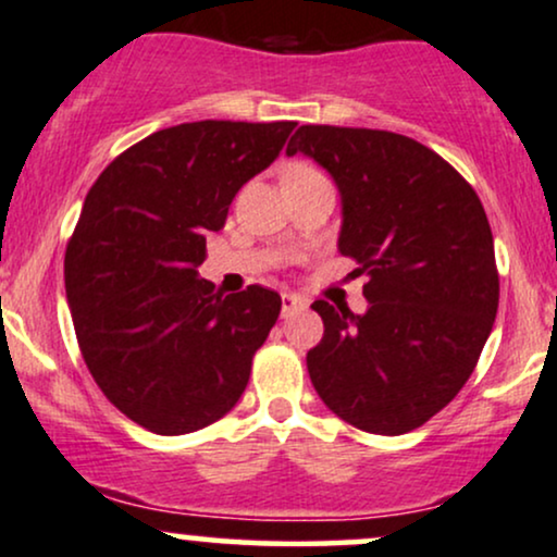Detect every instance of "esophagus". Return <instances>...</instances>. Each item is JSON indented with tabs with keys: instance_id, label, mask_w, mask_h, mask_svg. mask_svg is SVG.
<instances>
[{
	"instance_id": "esophagus-1",
	"label": "esophagus",
	"mask_w": 557,
	"mask_h": 557,
	"mask_svg": "<svg viewBox=\"0 0 557 557\" xmlns=\"http://www.w3.org/2000/svg\"><path fill=\"white\" fill-rule=\"evenodd\" d=\"M305 299L302 297H297V295H284L281 297V315H292V312H297V310H302L305 308Z\"/></svg>"
}]
</instances>
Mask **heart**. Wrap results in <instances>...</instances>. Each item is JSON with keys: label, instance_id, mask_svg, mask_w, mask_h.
Returning a JSON list of instances; mask_svg holds the SVG:
<instances>
[{"label": "heart", "instance_id": "1", "mask_svg": "<svg viewBox=\"0 0 557 557\" xmlns=\"http://www.w3.org/2000/svg\"><path fill=\"white\" fill-rule=\"evenodd\" d=\"M315 168L310 165H302V162H295V165H289L284 171V178H292V176H315Z\"/></svg>", "mask_w": 557, "mask_h": 557}]
</instances>
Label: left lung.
Instances as JSON below:
<instances>
[{
	"mask_svg": "<svg viewBox=\"0 0 557 557\" xmlns=\"http://www.w3.org/2000/svg\"><path fill=\"white\" fill-rule=\"evenodd\" d=\"M302 152L342 197L339 252L366 276L368 308L315 299L323 339L308 373L331 413L397 436L463 389L495 326V242L471 184L429 147L373 128L299 126Z\"/></svg>",
	"mask_w": 557,
	"mask_h": 557,
	"instance_id": "1",
	"label": "left lung"
}]
</instances>
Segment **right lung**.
<instances>
[{
	"mask_svg": "<svg viewBox=\"0 0 557 557\" xmlns=\"http://www.w3.org/2000/svg\"><path fill=\"white\" fill-rule=\"evenodd\" d=\"M295 123L197 121L162 128L94 181L65 252L78 347L104 397L147 431L189 434L245 392L281 297L215 292L197 276L210 231L265 171Z\"/></svg>",
	"mask_w": 557,
	"mask_h": 557,
	"instance_id": "obj_1",
	"label": "right lung"
}]
</instances>
